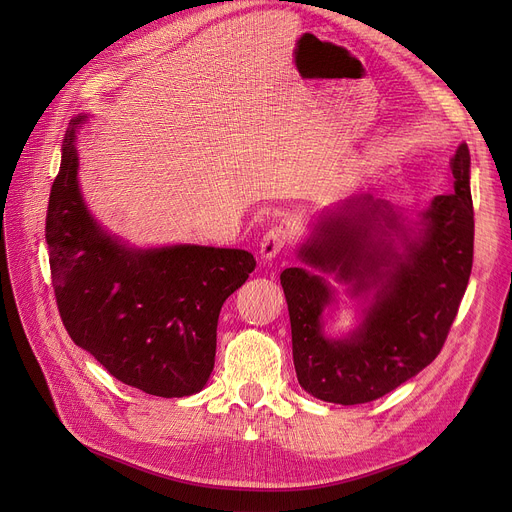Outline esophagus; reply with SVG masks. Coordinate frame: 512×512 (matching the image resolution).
<instances>
[{
	"mask_svg": "<svg viewBox=\"0 0 512 512\" xmlns=\"http://www.w3.org/2000/svg\"><path fill=\"white\" fill-rule=\"evenodd\" d=\"M290 238V232L284 226H272L267 230L259 242V255L263 261H272L284 247Z\"/></svg>",
	"mask_w": 512,
	"mask_h": 512,
	"instance_id": "34e87169",
	"label": "esophagus"
}]
</instances>
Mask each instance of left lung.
I'll return each mask as SVG.
<instances>
[{"label": "left lung", "instance_id": "8db88e82", "mask_svg": "<svg viewBox=\"0 0 512 512\" xmlns=\"http://www.w3.org/2000/svg\"><path fill=\"white\" fill-rule=\"evenodd\" d=\"M471 155L461 143L450 159V191L417 218L371 195L326 209L301 242L303 267H286L292 359L299 384L336 405H361L411 380L442 351L473 265ZM362 305L346 337L323 330L337 304L329 282Z\"/></svg>", "mask_w": 512, "mask_h": 512}]
</instances>
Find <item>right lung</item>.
Returning <instances> with one entry per match:
<instances>
[{
  "label": "right lung",
  "instance_id": "obj_1",
  "mask_svg": "<svg viewBox=\"0 0 512 512\" xmlns=\"http://www.w3.org/2000/svg\"><path fill=\"white\" fill-rule=\"evenodd\" d=\"M78 114L66 130L45 238L64 328L116 380L153 396L205 388L224 301L255 259L242 249L170 245L139 249L107 232L78 186Z\"/></svg>",
  "mask_w": 512,
  "mask_h": 512
}]
</instances>
